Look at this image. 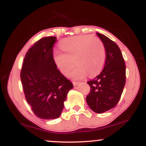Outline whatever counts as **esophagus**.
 Returning a JSON list of instances; mask_svg holds the SVG:
<instances>
[{
	"label": "esophagus",
	"mask_w": 146,
	"mask_h": 146,
	"mask_svg": "<svg viewBox=\"0 0 146 146\" xmlns=\"http://www.w3.org/2000/svg\"><path fill=\"white\" fill-rule=\"evenodd\" d=\"M78 84H79L78 82H76V81H73V86H77V85H78Z\"/></svg>",
	"instance_id": "esophagus-1"
}]
</instances>
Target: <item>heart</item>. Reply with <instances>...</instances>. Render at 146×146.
<instances>
[{"instance_id": "b5f03b06", "label": "heart", "mask_w": 146, "mask_h": 146, "mask_svg": "<svg viewBox=\"0 0 146 146\" xmlns=\"http://www.w3.org/2000/svg\"><path fill=\"white\" fill-rule=\"evenodd\" d=\"M60 47L64 53L56 52L53 60L63 75H67L75 63L78 66L70 73L74 79L82 78L88 73L94 76L103 68L106 51L104 43L98 38L90 35L70 37L60 42Z\"/></svg>"}]
</instances>
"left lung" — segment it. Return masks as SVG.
<instances>
[{"mask_svg":"<svg viewBox=\"0 0 146 146\" xmlns=\"http://www.w3.org/2000/svg\"><path fill=\"white\" fill-rule=\"evenodd\" d=\"M97 35L104 45L106 62L101 73L87 82L90 91L86 100L90 109L102 113L114 108L121 98L125 83V65L116 43L101 33Z\"/></svg>","mask_w":146,"mask_h":146,"instance_id":"8db88e82","label":"left lung"}]
</instances>
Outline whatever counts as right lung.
<instances>
[{
	"mask_svg": "<svg viewBox=\"0 0 146 146\" xmlns=\"http://www.w3.org/2000/svg\"><path fill=\"white\" fill-rule=\"evenodd\" d=\"M56 37H44L25 55L21 79L25 99L33 113L43 119L60 117L71 82L60 73L53 60Z\"/></svg>",
	"mask_w": 146,
	"mask_h": 146,
	"instance_id": "right-lung-1",
	"label": "right lung"
}]
</instances>
